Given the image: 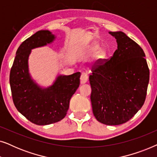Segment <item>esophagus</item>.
<instances>
[{
	"instance_id": "1",
	"label": "esophagus",
	"mask_w": 157,
	"mask_h": 157,
	"mask_svg": "<svg viewBox=\"0 0 157 157\" xmlns=\"http://www.w3.org/2000/svg\"><path fill=\"white\" fill-rule=\"evenodd\" d=\"M88 78H89V76L86 73H82L81 74V78H80V81H81V84H84L87 82L88 81Z\"/></svg>"
}]
</instances>
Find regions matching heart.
<instances>
[{
    "label": "heart",
    "mask_w": 157,
    "mask_h": 157,
    "mask_svg": "<svg viewBox=\"0 0 157 157\" xmlns=\"http://www.w3.org/2000/svg\"><path fill=\"white\" fill-rule=\"evenodd\" d=\"M89 51L91 53L96 52V57L98 60H101L106 56V50L103 47H100L99 44L94 43L91 45L89 48Z\"/></svg>",
    "instance_id": "obj_1"
}]
</instances>
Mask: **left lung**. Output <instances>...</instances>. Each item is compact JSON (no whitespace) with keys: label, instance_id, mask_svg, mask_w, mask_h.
Wrapping results in <instances>:
<instances>
[{"label":"left lung","instance_id":"left-lung-1","mask_svg":"<svg viewBox=\"0 0 157 157\" xmlns=\"http://www.w3.org/2000/svg\"><path fill=\"white\" fill-rule=\"evenodd\" d=\"M109 33L117 49L89 76L94 117L106 125H119L136 114L144 103L149 81L143 49L124 32Z\"/></svg>","mask_w":157,"mask_h":157}]
</instances>
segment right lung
Here are the masks:
<instances>
[{
	"mask_svg": "<svg viewBox=\"0 0 157 157\" xmlns=\"http://www.w3.org/2000/svg\"><path fill=\"white\" fill-rule=\"evenodd\" d=\"M56 38V36L48 30H41L27 38L18 47L10 73L15 106L37 125H48L63 119L71 98L80 84V72L69 76L57 75L52 84L47 87L40 86L31 75L29 59L32 49L51 44Z\"/></svg>",
	"mask_w": 157,
	"mask_h": 157,
	"instance_id": "right-lung-1",
	"label": "right lung"
}]
</instances>
